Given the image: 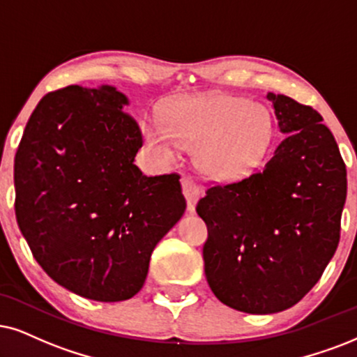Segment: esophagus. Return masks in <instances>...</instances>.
Wrapping results in <instances>:
<instances>
[{"label":"esophagus","instance_id":"obj_1","mask_svg":"<svg viewBox=\"0 0 357 357\" xmlns=\"http://www.w3.org/2000/svg\"><path fill=\"white\" fill-rule=\"evenodd\" d=\"M181 186H183L184 196H186V199H188V211L194 212L196 202H197V199H199L201 189H199V186H197V183L194 181L192 178H189V176H184V178L181 179Z\"/></svg>","mask_w":357,"mask_h":357}]
</instances>
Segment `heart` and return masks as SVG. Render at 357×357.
<instances>
[{
	"mask_svg": "<svg viewBox=\"0 0 357 357\" xmlns=\"http://www.w3.org/2000/svg\"><path fill=\"white\" fill-rule=\"evenodd\" d=\"M163 123L145 125L153 150L173 158L176 143L196 148L197 166L220 181L252 173L267 155L273 137L267 108L227 93L176 100L163 112Z\"/></svg>",
	"mask_w": 357,
	"mask_h": 357,
	"instance_id": "obj_1",
	"label": "heart"
}]
</instances>
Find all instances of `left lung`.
<instances>
[{"mask_svg":"<svg viewBox=\"0 0 357 357\" xmlns=\"http://www.w3.org/2000/svg\"><path fill=\"white\" fill-rule=\"evenodd\" d=\"M287 135L261 169L211 184L196 211L212 293L252 314L283 311L317 285L340 243L346 165L313 107L268 93Z\"/></svg>","mask_w":357,"mask_h":357,"instance_id":"1","label":"left lung"}]
</instances>
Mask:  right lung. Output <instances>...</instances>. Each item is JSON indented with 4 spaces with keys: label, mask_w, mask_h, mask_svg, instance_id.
I'll list each match as a JSON object with an SVG mask.
<instances>
[{
    "label": "right lung",
    "mask_w": 357,
    "mask_h": 357,
    "mask_svg": "<svg viewBox=\"0 0 357 357\" xmlns=\"http://www.w3.org/2000/svg\"><path fill=\"white\" fill-rule=\"evenodd\" d=\"M126 97L79 85L40 98L15 156V212L34 259L84 298L121 301L145 283L156 243L181 219L178 173L145 176Z\"/></svg>",
    "instance_id": "add662e5"
}]
</instances>
